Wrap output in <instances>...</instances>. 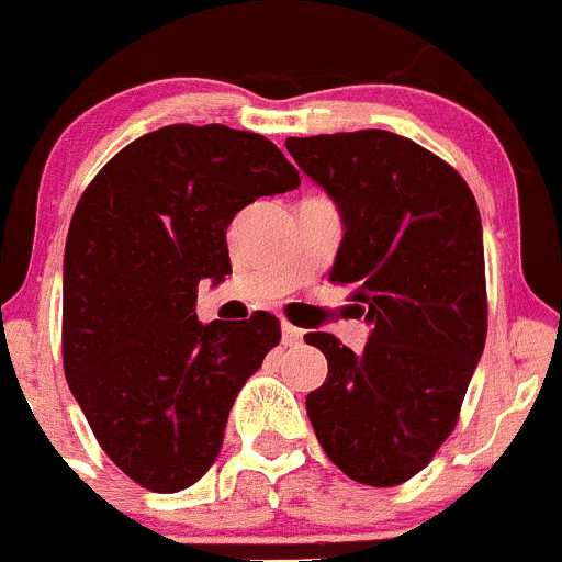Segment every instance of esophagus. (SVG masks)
Returning <instances> with one entry per match:
<instances>
[{
  "mask_svg": "<svg viewBox=\"0 0 562 562\" xmlns=\"http://www.w3.org/2000/svg\"><path fill=\"white\" fill-rule=\"evenodd\" d=\"M301 340H304V331L297 329V326H281V342H284V346H301Z\"/></svg>",
  "mask_w": 562,
  "mask_h": 562,
  "instance_id": "esophagus-1",
  "label": "esophagus"
}]
</instances>
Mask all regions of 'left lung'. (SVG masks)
Returning <instances> with one entry per match:
<instances>
[{
    "mask_svg": "<svg viewBox=\"0 0 562 562\" xmlns=\"http://www.w3.org/2000/svg\"><path fill=\"white\" fill-rule=\"evenodd\" d=\"M286 151L342 220L331 281L355 286L362 351L310 331L329 374L306 396L321 448L349 479L396 486L453 434L486 340L473 191L419 143L382 128L290 137Z\"/></svg>",
    "mask_w": 562,
    "mask_h": 562,
    "instance_id": "1",
    "label": "left lung"
}]
</instances>
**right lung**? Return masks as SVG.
I'll return each instance as SVG.
<instances>
[{
  "label": "right lung",
  "mask_w": 562,
  "mask_h": 562,
  "mask_svg": "<svg viewBox=\"0 0 562 562\" xmlns=\"http://www.w3.org/2000/svg\"><path fill=\"white\" fill-rule=\"evenodd\" d=\"M267 137L173 123L89 182L64 247V374L103 453L154 493L196 484L220 456L247 376L281 340L270 312L196 317L200 281L231 276L225 231L258 196L297 188Z\"/></svg>",
  "instance_id": "right-lung-1"
}]
</instances>
